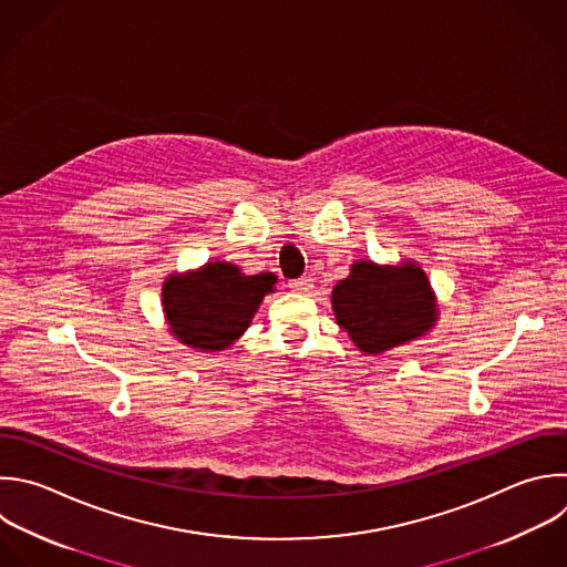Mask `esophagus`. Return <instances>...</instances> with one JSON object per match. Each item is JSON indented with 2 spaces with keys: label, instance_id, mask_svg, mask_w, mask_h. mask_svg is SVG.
<instances>
[{
  "label": "esophagus",
  "instance_id": "1",
  "mask_svg": "<svg viewBox=\"0 0 567 567\" xmlns=\"http://www.w3.org/2000/svg\"><path fill=\"white\" fill-rule=\"evenodd\" d=\"M289 289L296 291V293H309V291L313 289V280H311L309 276L298 278V280H291V282H289Z\"/></svg>",
  "mask_w": 567,
  "mask_h": 567
}]
</instances>
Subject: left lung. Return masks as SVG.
I'll use <instances>...</instances> for the list:
<instances>
[{"label":"left lung","instance_id":"8db88e82","mask_svg":"<svg viewBox=\"0 0 567 567\" xmlns=\"http://www.w3.org/2000/svg\"><path fill=\"white\" fill-rule=\"evenodd\" d=\"M336 322L364 353H383L425 336L439 316L425 271L414 262L355 260L331 291Z\"/></svg>","mask_w":567,"mask_h":567}]
</instances>
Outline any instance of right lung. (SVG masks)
<instances>
[{"instance_id": "1", "label": "right lung", "mask_w": 567, "mask_h": 567, "mask_svg": "<svg viewBox=\"0 0 567 567\" xmlns=\"http://www.w3.org/2000/svg\"><path fill=\"white\" fill-rule=\"evenodd\" d=\"M276 280L269 271L245 276L240 267L220 260L198 271L171 274L162 285L164 318L186 347L223 351L247 331Z\"/></svg>"}]
</instances>
